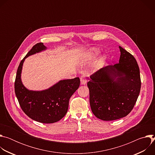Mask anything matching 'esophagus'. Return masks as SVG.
<instances>
[{
    "instance_id": "34e87169",
    "label": "esophagus",
    "mask_w": 155,
    "mask_h": 155,
    "mask_svg": "<svg viewBox=\"0 0 155 155\" xmlns=\"http://www.w3.org/2000/svg\"><path fill=\"white\" fill-rule=\"evenodd\" d=\"M80 81H81V84H85L87 82V80H86V75L83 74V75H81V77H80Z\"/></svg>"
}]
</instances>
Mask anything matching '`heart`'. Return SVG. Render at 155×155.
Returning a JSON list of instances; mask_svg holds the SVG:
<instances>
[{
  "label": "heart",
  "mask_w": 155,
  "mask_h": 155,
  "mask_svg": "<svg viewBox=\"0 0 155 155\" xmlns=\"http://www.w3.org/2000/svg\"><path fill=\"white\" fill-rule=\"evenodd\" d=\"M94 51L95 54H97V53H99V51H98L97 50H94ZM104 58H102V59H101V61H100V62H99V63H98V64H97V67H100V66H101V64H102V62L103 61V60H104Z\"/></svg>",
  "instance_id": "heart-1"
}]
</instances>
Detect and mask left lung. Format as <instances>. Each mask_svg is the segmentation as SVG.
<instances>
[{"label": "left lung", "instance_id": "1", "mask_svg": "<svg viewBox=\"0 0 155 155\" xmlns=\"http://www.w3.org/2000/svg\"><path fill=\"white\" fill-rule=\"evenodd\" d=\"M118 63L107 65L90 76L87 85L93 114L104 121L127 116L140 93L141 80L137 62L130 53L119 47Z\"/></svg>", "mask_w": 155, "mask_h": 155}]
</instances>
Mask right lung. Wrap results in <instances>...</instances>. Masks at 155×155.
Listing matches in <instances>:
<instances>
[{
  "label": "right lung",
  "instance_id": "1",
  "mask_svg": "<svg viewBox=\"0 0 155 155\" xmlns=\"http://www.w3.org/2000/svg\"><path fill=\"white\" fill-rule=\"evenodd\" d=\"M46 49L43 43H37L21 60L16 72L15 92L23 111L31 119L42 123H53L62 119L68 112L71 97L78 89V77L61 80L46 90L29 91L21 80L22 67L30 55Z\"/></svg>",
  "mask_w": 155,
  "mask_h": 155
}]
</instances>
